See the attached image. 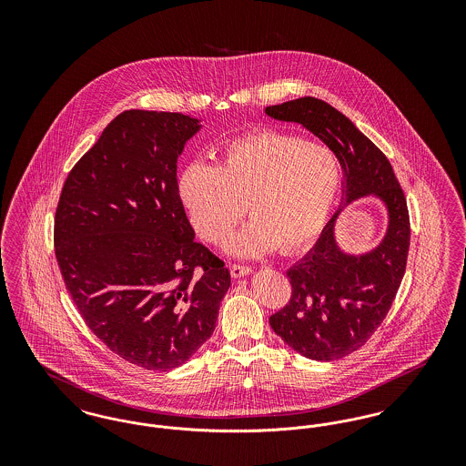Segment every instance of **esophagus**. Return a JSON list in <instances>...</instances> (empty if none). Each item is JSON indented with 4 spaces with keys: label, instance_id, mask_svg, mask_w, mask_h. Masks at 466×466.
Wrapping results in <instances>:
<instances>
[{
    "label": "esophagus",
    "instance_id": "esophagus-1",
    "mask_svg": "<svg viewBox=\"0 0 466 466\" xmlns=\"http://www.w3.org/2000/svg\"><path fill=\"white\" fill-rule=\"evenodd\" d=\"M249 272H251V267L241 266V264H232L230 266L232 278H243V276H248Z\"/></svg>",
    "mask_w": 466,
    "mask_h": 466
}]
</instances>
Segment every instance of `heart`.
<instances>
[{"label": "heart", "instance_id": "heart-1", "mask_svg": "<svg viewBox=\"0 0 466 466\" xmlns=\"http://www.w3.org/2000/svg\"><path fill=\"white\" fill-rule=\"evenodd\" d=\"M340 187L342 164L330 147L278 131L232 139L217 166L192 162L177 179L190 223L208 243H225L248 204L253 220L228 244L241 257L304 249L323 230Z\"/></svg>", "mask_w": 466, "mask_h": 466}]
</instances>
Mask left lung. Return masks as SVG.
<instances>
[{
	"label": "left lung",
	"instance_id": "8db88e82",
	"mask_svg": "<svg viewBox=\"0 0 466 466\" xmlns=\"http://www.w3.org/2000/svg\"><path fill=\"white\" fill-rule=\"evenodd\" d=\"M268 116L297 122L340 158L342 200L309 253L289 268V304L268 318L291 350L310 360L332 361L360 350L391 308L407 266L410 220L393 167L355 124L316 97L267 106ZM374 193L389 209V230L376 250L348 256L334 243L332 227L344 205Z\"/></svg>",
	"mask_w": 466,
	"mask_h": 466
}]
</instances>
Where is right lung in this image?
Wrapping results in <instances>:
<instances>
[{
  "label": "right lung",
  "instance_id": "1",
  "mask_svg": "<svg viewBox=\"0 0 466 466\" xmlns=\"http://www.w3.org/2000/svg\"><path fill=\"white\" fill-rule=\"evenodd\" d=\"M199 120L169 111L116 115L69 171L54 222L66 289L115 355L167 372L217 327L230 272L185 215L177 162Z\"/></svg>",
  "mask_w": 466,
  "mask_h": 466
}]
</instances>
